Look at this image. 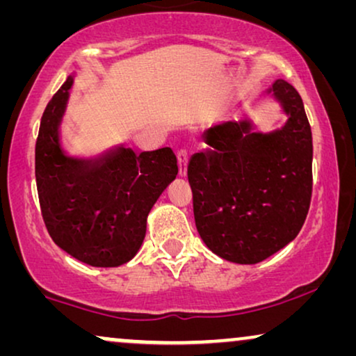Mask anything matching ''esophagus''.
Instances as JSON below:
<instances>
[{
  "mask_svg": "<svg viewBox=\"0 0 356 356\" xmlns=\"http://www.w3.org/2000/svg\"><path fill=\"white\" fill-rule=\"evenodd\" d=\"M177 157H178V167H179V175H181V177H184V175H186V165H188V150L186 149H179L178 150V154H177Z\"/></svg>",
  "mask_w": 356,
  "mask_h": 356,
  "instance_id": "1",
  "label": "esophagus"
}]
</instances>
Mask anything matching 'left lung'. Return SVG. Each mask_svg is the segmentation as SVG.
<instances>
[{
	"label": "left lung",
	"mask_w": 356,
	"mask_h": 356,
	"mask_svg": "<svg viewBox=\"0 0 356 356\" xmlns=\"http://www.w3.org/2000/svg\"><path fill=\"white\" fill-rule=\"evenodd\" d=\"M272 92L290 115L262 136L246 121L204 134L209 147L188 163L194 220L209 250L236 264H257L298 235L313 194V138L303 100L277 79Z\"/></svg>",
	"instance_id": "obj_1"
}]
</instances>
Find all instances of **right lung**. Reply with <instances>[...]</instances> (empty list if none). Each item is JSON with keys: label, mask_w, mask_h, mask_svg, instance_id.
Returning <instances> with one entry per match:
<instances>
[{"label": "right lung", "mask_w": 356, "mask_h": 356, "mask_svg": "<svg viewBox=\"0 0 356 356\" xmlns=\"http://www.w3.org/2000/svg\"><path fill=\"white\" fill-rule=\"evenodd\" d=\"M70 76L43 111L35 143V179L43 222L51 240L94 267L131 261L145 236L150 209L177 178L170 147L136 155L120 149L97 162L66 157L58 143Z\"/></svg>", "instance_id": "1"}]
</instances>
